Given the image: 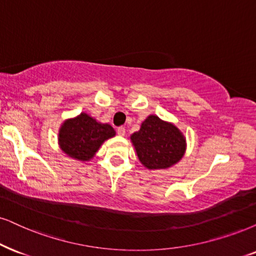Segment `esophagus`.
Returning a JSON list of instances; mask_svg holds the SVG:
<instances>
[{"mask_svg":"<svg viewBox=\"0 0 256 256\" xmlns=\"http://www.w3.org/2000/svg\"><path fill=\"white\" fill-rule=\"evenodd\" d=\"M117 134L119 136H125V128H122V126H119L117 128Z\"/></svg>","mask_w":256,"mask_h":256,"instance_id":"1","label":"esophagus"}]
</instances>
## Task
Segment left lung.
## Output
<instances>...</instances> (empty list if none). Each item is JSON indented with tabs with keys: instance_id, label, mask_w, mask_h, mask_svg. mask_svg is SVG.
I'll return each mask as SVG.
<instances>
[{
	"instance_id": "obj_1",
	"label": "left lung",
	"mask_w": 256,
	"mask_h": 256,
	"mask_svg": "<svg viewBox=\"0 0 256 256\" xmlns=\"http://www.w3.org/2000/svg\"><path fill=\"white\" fill-rule=\"evenodd\" d=\"M137 156L148 169H166L180 160L186 152V138L174 124L157 116H148L140 130L131 136Z\"/></svg>"
}]
</instances>
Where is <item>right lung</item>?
<instances>
[{
  "mask_svg": "<svg viewBox=\"0 0 256 256\" xmlns=\"http://www.w3.org/2000/svg\"><path fill=\"white\" fill-rule=\"evenodd\" d=\"M108 124H102L86 113L68 119L59 131V145L64 154L79 160H90L106 139L114 137Z\"/></svg>",
  "mask_w": 256,
  "mask_h": 256,
  "instance_id": "add662e5",
  "label": "right lung"
}]
</instances>
